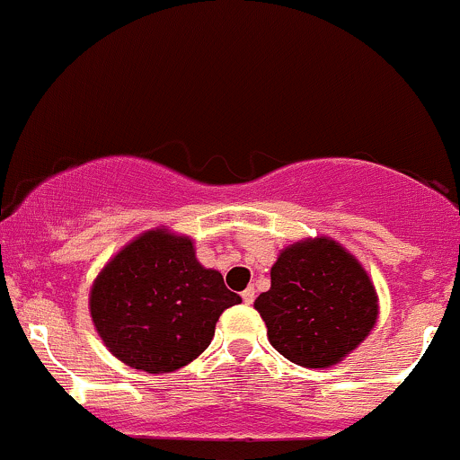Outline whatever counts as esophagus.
Listing matches in <instances>:
<instances>
[{
  "label": "esophagus",
  "instance_id": "esophagus-1",
  "mask_svg": "<svg viewBox=\"0 0 460 460\" xmlns=\"http://www.w3.org/2000/svg\"><path fill=\"white\" fill-rule=\"evenodd\" d=\"M254 288H248V289H245L243 291V294H241V298H243V303L245 305H252V303H254Z\"/></svg>",
  "mask_w": 460,
  "mask_h": 460
}]
</instances>
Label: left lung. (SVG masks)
<instances>
[{
  "instance_id": "left-lung-1",
  "label": "left lung",
  "mask_w": 460,
  "mask_h": 460,
  "mask_svg": "<svg viewBox=\"0 0 460 460\" xmlns=\"http://www.w3.org/2000/svg\"><path fill=\"white\" fill-rule=\"evenodd\" d=\"M271 288L254 300L270 344L305 368H329L373 331L379 298L364 265L331 236L280 250Z\"/></svg>"
}]
</instances>
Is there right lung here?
I'll return each instance as SVG.
<instances>
[{"label":"right lung","mask_w":460,"mask_h":460,"mask_svg":"<svg viewBox=\"0 0 460 460\" xmlns=\"http://www.w3.org/2000/svg\"><path fill=\"white\" fill-rule=\"evenodd\" d=\"M241 296L204 268L190 236L164 226L137 234L98 271L90 315L113 358L145 373H172L208 349L219 315Z\"/></svg>","instance_id":"right-lung-1"}]
</instances>
